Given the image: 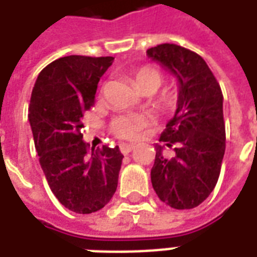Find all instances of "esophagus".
Returning a JSON list of instances; mask_svg holds the SVG:
<instances>
[{
	"label": "esophagus",
	"instance_id": "obj_1",
	"mask_svg": "<svg viewBox=\"0 0 257 257\" xmlns=\"http://www.w3.org/2000/svg\"><path fill=\"white\" fill-rule=\"evenodd\" d=\"M135 146L134 145H129V143H122V145H119V150L122 153L123 156H128L131 151L134 150Z\"/></svg>",
	"mask_w": 257,
	"mask_h": 257
}]
</instances>
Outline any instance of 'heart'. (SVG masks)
I'll return each instance as SVG.
<instances>
[{
	"label": "heart",
	"mask_w": 257,
	"mask_h": 257,
	"mask_svg": "<svg viewBox=\"0 0 257 257\" xmlns=\"http://www.w3.org/2000/svg\"><path fill=\"white\" fill-rule=\"evenodd\" d=\"M135 85L140 90L153 89L156 92L162 84L161 73L153 67H142L134 73ZM149 123V118L142 114H122L111 121V132L118 138L135 140L140 136V132Z\"/></svg>",
	"instance_id": "1"
}]
</instances>
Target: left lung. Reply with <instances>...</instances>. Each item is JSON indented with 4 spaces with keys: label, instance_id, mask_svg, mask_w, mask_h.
<instances>
[{
    "label": "left lung",
    "instance_id": "8db88e82",
    "mask_svg": "<svg viewBox=\"0 0 257 257\" xmlns=\"http://www.w3.org/2000/svg\"><path fill=\"white\" fill-rule=\"evenodd\" d=\"M178 81L176 111L160 142L175 147V157H163L165 146H156L151 168L153 189L162 202L175 209L198 206L213 191L226 150L220 85L204 59L175 44L147 51Z\"/></svg>",
    "mask_w": 257,
    "mask_h": 257
}]
</instances>
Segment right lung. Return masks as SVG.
Masks as SVG:
<instances>
[{
  "label": "right lung",
  "mask_w": 257,
  "mask_h": 257,
  "mask_svg": "<svg viewBox=\"0 0 257 257\" xmlns=\"http://www.w3.org/2000/svg\"><path fill=\"white\" fill-rule=\"evenodd\" d=\"M114 58L64 56L38 74L29 121L44 175L59 202L75 213L100 210L117 190L123 156L118 147L88 149L81 119L95 101Z\"/></svg>",
  "instance_id": "obj_1"
}]
</instances>
